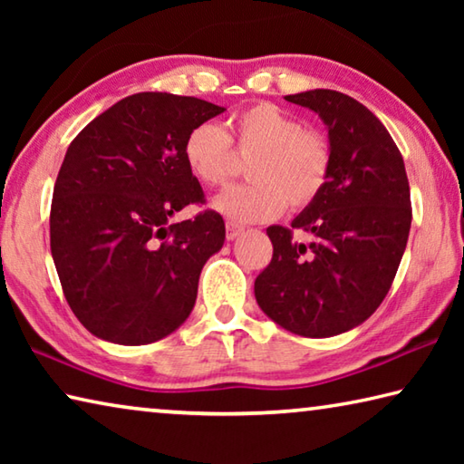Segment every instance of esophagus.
<instances>
[{
  "mask_svg": "<svg viewBox=\"0 0 464 464\" xmlns=\"http://www.w3.org/2000/svg\"><path fill=\"white\" fill-rule=\"evenodd\" d=\"M241 231H243L241 225L233 223V221H227V239H235Z\"/></svg>",
  "mask_w": 464,
  "mask_h": 464,
  "instance_id": "34e87169",
  "label": "esophagus"
}]
</instances>
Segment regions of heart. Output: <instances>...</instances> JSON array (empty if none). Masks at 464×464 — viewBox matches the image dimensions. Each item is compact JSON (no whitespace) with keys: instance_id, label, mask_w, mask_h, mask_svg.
Returning <instances> with one entry per match:
<instances>
[{"instance_id":"heart-1","label":"heart","mask_w":464,"mask_h":464,"mask_svg":"<svg viewBox=\"0 0 464 464\" xmlns=\"http://www.w3.org/2000/svg\"><path fill=\"white\" fill-rule=\"evenodd\" d=\"M237 157L249 160L251 182L217 196L215 208L241 223L268 221L286 204L307 208L324 192L334 161L324 132L268 102L239 110L227 130L204 122L184 140L186 168L208 188H223L237 176Z\"/></svg>"}]
</instances>
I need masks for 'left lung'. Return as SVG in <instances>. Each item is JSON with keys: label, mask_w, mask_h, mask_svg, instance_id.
Masks as SVG:
<instances>
[{"label": "left lung", "mask_w": 464, "mask_h": 464, "mask_svg": "<svg viewBox=\"0 0 464 464\" xmlns=\"http://www.w3.org/2000/svg\"><path fill=\"white\" fill-rule=\"evenodd\" d=\"M325 122L332 174L293 225L266 229L272 260L256 278V301L272 321L304 337L348 332L379 309L410 237L405 163L382 122L334 90L286 96ZM298 228L311 242H296Z\"/></svg>", "instance_id": "8db88e82"}]
</instances>
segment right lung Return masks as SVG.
Listing matches in <instances>:
<instances>
[{"label": "right lung", "mask_w": 464, "mask_h": 464, "mask_svg": "<svg viewBox=\"0 0 464 464\" xmlns=\"http://www.w3.org/2000/svg\"><path fill=\"white\" fill-rule=\"evenodd\" d=\"M223 110L192 96L135 93L69 145L53 190L51 254L69 307L102 340L151 343L190 315L225 221L210 208L179 223L171 215L207 202L184 140Z\"/></svg>", "instance_id": "add662e5"}]
</instances>
